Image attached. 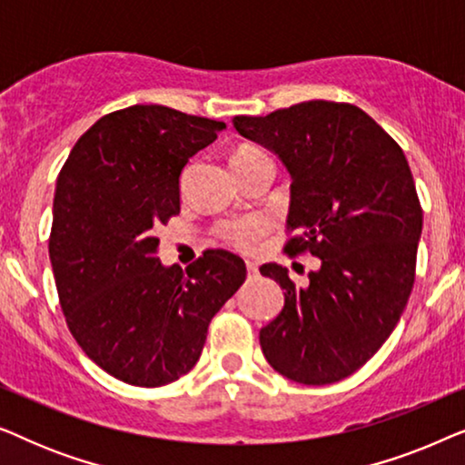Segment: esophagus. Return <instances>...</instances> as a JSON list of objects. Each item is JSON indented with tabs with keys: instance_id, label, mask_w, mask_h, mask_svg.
<instances>
[{
	"instance_id": "obj_1",
	"label": "esophagus",
	"mask_w": 465,
	"mask_h": 465,
	"mask_svg": "<svg viewBox=\"0 0 465 465\" xmlns=\"http://www.w3.org/2000/svg\"><path fill=\"white\" fill-rule=\"evenodd\" d=\"M245 266H247V272H250V277H256V275H258V264H256V262H252V260H247Z\"/></svg>"
}]
</instances>
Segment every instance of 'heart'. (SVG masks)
I'll use <instances>...</instances> for the list:
<instances>
[{
    "label": "heart",
    "instance_id": "1",
    "mask_svg": "<svg viewBox=\"0 0 465 465\" xmlns=\"http://www.w3.org/2000/svg\"><path fill=\"white\" fill-rule=\"evenodd\" d=\"M262 158H269V156H266L264 152L245 145V148H237L232 152L231 164H232L234 173H237V171H243L247 167H252L253 163L262 161ZM266 231H269V224H266V220L252 215V218L231 220V222H224V224H220L218 226V237L224 241L226 245L234 247V250L247 252L258 243V239L262 237Z\"/></svg>",
    "mask_w": 465,
    "mask_h": 465
}]
</instances>
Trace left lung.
Returning a JSON list of instances; mask_svg holds the SVG:
<instances>
[{
	"mask_svg": "<svg viewBox=\"0 0 465 465\" xmlns=\"http://www.w3.org/2000/svg\"><path fill=\"white\" fill-rule=\"evenodd\" d=\"M234 126L279 154L292 175L283 252L322 260L302 285L283 266H260L285 290L260 347L296 383H336L383 347L415 283L423 209L409 161L351 104L304 101L237 116Z\"/></svg>",
	"mask_w": 465,
	"mask_h": 465,
	"instance_id": "left-lung-1",
	"label": "left lung"
}]
</instances>
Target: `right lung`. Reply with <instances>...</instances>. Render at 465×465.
<instances>
[{"label": "right lung", "mask_w": 465, "mask_h": 465, "mask_svg": "<svg viewBox=\"0 0 465 465\" xmlns=\"http://www.w3.org/2000/svg\"><path fill=\"white\" fill-rule=\"evenodd\" d=\"M226 124L164 105L105 114L56 180L48 253L67 328L94 364L129 385L161 387L201 358L213 315L245 264L207 250L182 272L156 256L180 213V175Z\"/></svg>", "instance_id": "1"}]
</instances>
